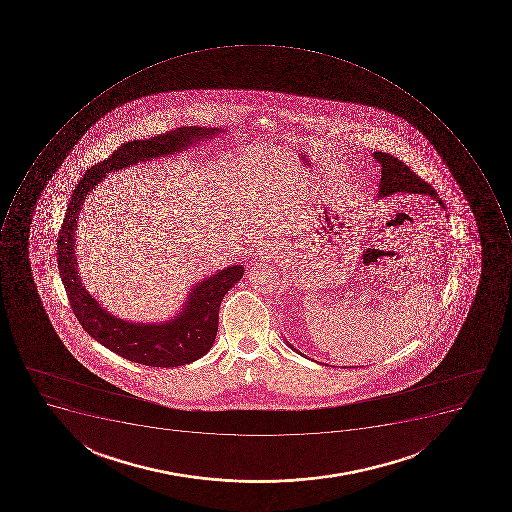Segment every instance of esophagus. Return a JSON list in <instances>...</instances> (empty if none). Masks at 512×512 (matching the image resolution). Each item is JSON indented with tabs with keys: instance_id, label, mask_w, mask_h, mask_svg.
Instances as JSON below:
<instances>
[{
	"instance_id": "esophagus-1",
	"label": "esophagus",
	"mask_w": 512,
	"mask_h": 512,
	"mask_svg": "<svg viewBox=\"0 0 512 512\" xmlns=\"http://www.w3.org/2000/svg\"><path fill=\"white\" fill-rule=\"evenodd\" d=\"M269 253H270V251H267V253H266V254H269Z\"/></svg>"
}]
</instances>
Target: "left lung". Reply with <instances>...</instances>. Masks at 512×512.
<instances>
[{
  "label": "left lung",
  "mask_w": 512,
  "mask_h": 512,
  "mask_svg": "<svg viewBox=\"0 0 512 512\" xmlns=\"http://www.w3.org/2000/svg\"><path fill=\"white\" fill-rule=\"evenodd\" d=\"M376 161L381 165V182H379L378 197L384 198L397 192H407V194L431 195L442 208V200L437 197L434 187L427 184L424 179L419 178L418 174L413 173L403 161L395 158L391 153L375 152ZM288 344V343H286ZM291 347V344H288ZM293 349V347H291ZM296 351V349H293Z\"/></svg>",
  "instance_id": "obj_1"
}]
</instances>
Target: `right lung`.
I'll list each match as a JSON object with an SVG mask.
<instances>
[{
	"mask_svg": "<svg viewBox=\"0 0 512 512\" xmlns=\"http://www.w3.org/2000/svg\"><path fill=\"white\" fill-rule=\"evenodd\" d=\"M222 129L182 126L145 141H131L107 160L91 166L78 182L65 211L59 240H57V267L69 296L70 306L86 333L97 343L107 347L123 359L142 363L147 367H181L202 359L213 347L218 333L219 307L227 291L243 277L242 266H229L190 290L181 312L168 322L131 323L109 314L86 291L81 283L75 256V230L81 206L86 195L109 173L133 166L139 161L168 157L182 152L190 145L213 139Z\"/></svg>",
	"mask_w": 512,
	"mask_h": 512,
	"instance_id": "1",
	"label": "right lung"
}]
</instances>
